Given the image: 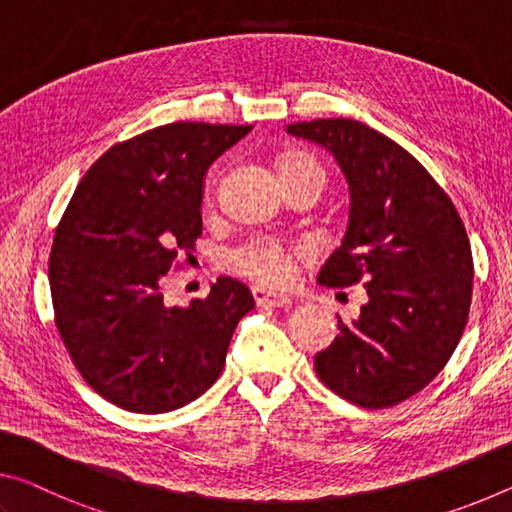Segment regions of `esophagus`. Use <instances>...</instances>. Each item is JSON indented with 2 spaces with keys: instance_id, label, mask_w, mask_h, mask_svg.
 <instances>
[{
  "instance_id": "1",
  "label": "esophagus",
  "mask_w": 512,
  "mask_h": 512,
  "mask_svg": "<svg viewBox=\"0 0 512 512\" xmlns=\"http://www.w3.org/2000/svg\"><path fill=\"white\" fill-rule=\"evenodd\" d=\"M251 295H254L258 306H276V308H283V306L290 304V297H288V295H276V292L267 290V288H263V286H254V288H251Z\"/></svg>"
}]
</instances>
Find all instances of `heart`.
Masks as SVG:
<instances>
[{"instance_id": "b5f03b06", "label": "heart", "mask_w": 512, "mask_h": 512, "mask_svg": "<svg viewBox=\"0 0 512 512\" xmlns=\"http://www.w3.org/2000/svg\"><path fill=\"white\" fill-rule=\"evenodd\" d=\"M301 167H313V170H320L324 174L322 165L313 156H292L283 163L281 172L301 170ZM226 261L236 272L256 279L258 283H265V286H288V283L295 281L297 274L290 251L270 240H249L245 245L231 249Z\"/></svg>"}]
</instances>
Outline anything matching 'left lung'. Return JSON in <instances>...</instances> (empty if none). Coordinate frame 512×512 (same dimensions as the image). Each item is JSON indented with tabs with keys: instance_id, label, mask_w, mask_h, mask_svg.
<instances>
[{
	"instance_id": "1",
	"label": "left lung",
	"mask_w": 512,
	"mask_h": 512,
	"mask_svg": "<svg viewBox=\"0 0 512 512\" xmlns=\"http://www.w3.org/2000/svg\"><path fill=\"white\" fill-rule=\"evenodd\" d=\"M331 152L349 186V224L320 283H363L367 301L320 354L335 395L388 408L426 388L454 354L472 301V249L456 206L404 147L363 122L288 124Z\"/></svg>"
}]
</instances>
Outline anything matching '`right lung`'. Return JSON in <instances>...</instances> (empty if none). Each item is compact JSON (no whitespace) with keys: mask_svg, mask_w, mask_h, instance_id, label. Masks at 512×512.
<instances>
[{"mask_svg":"<svg viewBox=\"0 0 512 512\" xmlns=\"http://www.w3.org/2000/svg\"><path fill=\"white\" fill-rule=\"evenodd\" d=\"M251 131L172 122L108 149L74 190L49 256L58 333L83 379L131 413H170L220 376L249 288L220 276L206 299L163 301L201 236L208 167Z\"/></svg>","mask_w":512,"mask_h":512,"instance_id":"obj_1","label":"right lung"}]
</instances>
